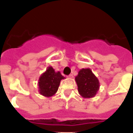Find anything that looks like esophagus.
Returning a JSON list of instances; mask_svg holds the SVG:
<instances>
[{"instance_id": "34e87169", "label": "esophagus", "mask_w": 133, "mask_h": 133, "mask_svg": "<svg viewBox=\"0 0 133 133\" xmlns=\"http://www.w3.org/2000/svg\"><path fill=\"white\" fill-rule=\"evenodd\" d=\"M68 77H69V78H73V77H74V76H73V74H70V75L68 76Z\"/></svg>"}]
</instances>
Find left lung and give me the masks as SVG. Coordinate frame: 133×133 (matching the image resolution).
<instances>
[{
    "instance_id": "8db88e82",
    "label": "left lung",
    "mask_w": 133,
    "mask_h": 133,
    "mask_svg": "<svg viewBox=\"0 0 133 133\" xmlns=\"http://www.w3.org/2000/svg\"><path fill=\"white\" fill-rule=\"evenodd\" d=\"M78 92L82 97L90 98L94 97L99 90V81L90 68H82L75 77Z\"/></svg>"
}]
</instances>
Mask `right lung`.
<instances>
[{"mask_svg":"<svg viewBox=\"0 0 133 133\" xmlns=\"http://www.w3.org/2000/svg\"><path fill=\"white\" fill-rule=\"evenodd\" d=\"M65 79L59 71H54L51 66L48 67L46 71L39 76L38 80L39 93L45 97H51L57 93L60 82Z\"/></svg>","mask_w":133,"mask_h":133,"instance_id":"obj_1","label":"right lung"}]
</instances>
